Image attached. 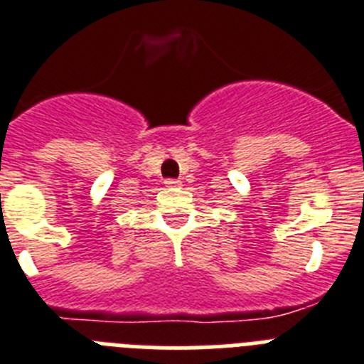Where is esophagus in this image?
I'll list each match as a JSON object with an SVG mask.
<instances>
[{
  "label": "esophagus",
  "mask_w": 364,
  "mask_h": 364,
  "mask_svg": "<svg viewBox=\"0 0 364 364\" xmlns=\"http://www.w3.org/2000/svg\"><path fill=\"white\" fill-rule=\"evenodd\" d=\"M164 186H166V188H179V186H181V181H179V179H166V181H164Z\"/></svg>",
  "instance_id": "1"
}]
</instances>
